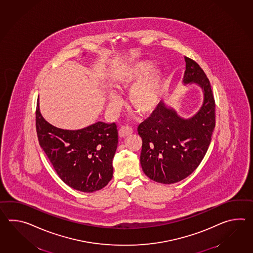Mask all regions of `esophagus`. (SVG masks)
<instances>
[{
    "label": "esophagus",
    "instance_id": "34e87169",
    "mask_svg": "<svg viewBox=\"0 0 253 253\" xmlns=\"http://www.w3.org/2000/svg\"><path fill=\"white\" fill-rule=\"evenodd\" d=\"M132 132H133V129L129 125H124L119 129V135L121 137H126L128 135L131 134Z\"/></svg>",
    "mask_w": 253,
    "mask_h": 253
}]
</instances>
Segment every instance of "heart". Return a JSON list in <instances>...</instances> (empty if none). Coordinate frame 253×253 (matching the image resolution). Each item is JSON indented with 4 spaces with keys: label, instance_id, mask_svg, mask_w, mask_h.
<instances>
[{
    "label": "heart",
    "instance_id": "obj_1",
    "mask_svg": "<svg viewBox=\"0 0 253 253\" xmlns=\"http://www.w3.org/2000/svg\"><path fill=\"white\" fill-rule=\"evenodd\" d=\"M153 67L150 61H138L124 70L117 79L116 86L121 90H127L135 83L140 81L129 91L130 105L140 113H152L158 106L163 91V76L162 72ZM112 107L120 105V98L115 93L109 96Z\"/></svg>",
    "mask_w": 253,
    "mask_h": 253
}]
</instances>
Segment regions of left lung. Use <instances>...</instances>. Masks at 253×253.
<instances>
[{
    "label": "left lung",
    "instance_id": "obj_1",
    "mask_svg": "<svg viewBox=\"0 0 253 253\" xmlns=\"http://www.w3.org/2000/svg\"><path fill=\"white\" fill-rule=\"evenodd\" d=\"M185 61L184 83H196L204 91L199 113L184 120L161 101L137 129L142 140V170L151 180L164 184L183 180L196 169L215 128V100L208 77L195 61L188 57Z\"/></svg>",
    "mask_w": 253,
    "mask_h": 253
}]
</instances>
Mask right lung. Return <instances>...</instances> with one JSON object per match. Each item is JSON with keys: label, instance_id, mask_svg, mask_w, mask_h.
Returning a JSON list of instances; mask_svg holds the SVG:
<instances>
[{"label": "right lung", "instance_id": "add662e5", "mask_svg": "<svg viewBox=\"0 0 253 253\" xmlns=\"http://www.w3.org/2000/svg\"><path fill=\"white\" fill-rule=\"evenodd\" d=\"M36 131L61 180L74 190L93 192L113 178V159L118 144L115 123L99 122L77 130L56 128L46 122L36 106Z\"/></svg>", "mask_w": 253, "mask_h": 253}]
</instances>
